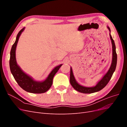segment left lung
Segmentation results:
<instances>
[{"label": "left lung", "mask_w": 127, "mask_h": 127, "mask_svg": "<svg viewBox=\"0 0 127 127\" xmlns=\"http://www.w3.org/2000/svg\"><path fill=\"white\" fill-rule=\"evenodd\" d=\"M108 28L109 31H110V29ZM110 39L112 42V64L109 69V71H107L106 74L104 76L102 79L99 81L96 85L94 87H84L83 86L80 85L79 84L77 83L76 80L74 78V75H73L72 69L70 68V83L71 86L73 87L75 90L77 91L82 93H85V94H90V93H93L96 92L98 91H101L103 88L107 84H108L110 80L111 79V77L113 75V72L116 70V66H117V55L116 53V45L114 40H113L112 36H111V34H110Z\"/></svg>", "instance_id": "8db88e82"}]
</instances>
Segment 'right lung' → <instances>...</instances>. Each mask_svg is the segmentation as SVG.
Masks as SVG:
<instances>
[{
    "label": "right lung",
    "mask_w": 127,
    "mask_h": 127,
    "mask_svg": "<svg viewBox=\"0 0 127 127\" xmlns=\"http://www.w3.org/2000/svg\"><path fill=\"white\" fill-rule=\"evenodd\" d=\"M24 28L22 29L17 34L16 41L11 47L10 53L9 66L10 71L14 76L18 85L22 89L25 91L32 93H43L47 92L52 86L53 83V77L59 69L62 64L55 67L52 70L50 74L48 76V78L43 82H36L31 77L23 71L19 67L16 61L15 57V50H16L17 42L22 32L23 31Z\"/></svg>",
    "instance_id": "add662e5"
}]
</instances>
